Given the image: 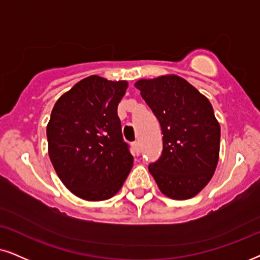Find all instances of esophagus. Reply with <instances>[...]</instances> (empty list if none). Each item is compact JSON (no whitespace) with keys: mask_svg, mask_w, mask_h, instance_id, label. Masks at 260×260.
I'll return each instance as SVG.
<instances>
[{"mask_svg":"<svg viewBox=\"0 0 260 260\" xmlns=\"http://www.w3.org/2000/svg\"><path fill=\"white\" fill-rule=\"evenodd\" d=\"M132 146H133L134 153L139 154L140 153V143H139V141H134V143L132 144Z\"/></svg>","mask_w":260,"mask_h":260,"instance_id":"esophagus-1","label":"esophagus"}]
</instances>
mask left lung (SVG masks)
Segmentation results:
<instances>
[{
  "label": "left lung",
  "instance_id": "obj_1",
  "mask_svg": "<svg viewBox=\"0 0 260 260\" xmlns=\"http://www.w3.org/2000/svg\"><path fill=\"white\" fill-rule=\"evenodd\" d=\"M136 87L163 134V151L149 166L160 192L185 200L198 194L215 173L221 128L208 98L177 75L141 79Z\"/></svg>",
  "mask_w": 260,
  "mask_h": 260
}]
</instances>
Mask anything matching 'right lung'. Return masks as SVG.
<instances>
[{
	"mask_svg": "<svg viewBox=\"0 0 260 260\" xmlns=\"http://www.w3.org/2000/svg\"><path fill=\"white\" fill-rule=\"evenodd\" d=\"M127 81L91 75L58 98L47 127L49 157L63 185L100 202L119 192L133 166L117 106Z\"/></svg>",
	"mask_w": 260,
	"mask_h": 260,
	"instance_id": "1",
	"label": "right lung"
}]
</instances>
